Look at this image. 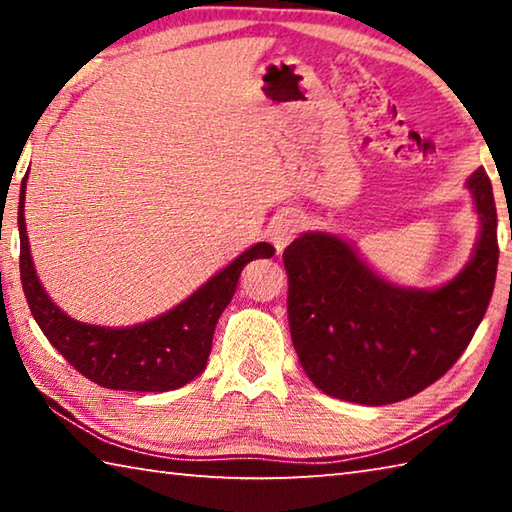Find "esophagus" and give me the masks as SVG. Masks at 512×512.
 <instances>
[{"label": "esophagus", "mask_w": 512, "mask_h": 512, "mask_svg": "<svg viewBox=\"0 0 512 512\" xmlns=\"http://www.w3.org/2000/svg\"><path fill=\"white\" fill-rule=\"evenodd\" d=\"M300 230H302V219L298 214H282L280 219L271 225V239L277 248V253H282V250L298 237Z\"/></svg>", "instance_id": "34e87169"}]
</instances>
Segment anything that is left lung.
<instances>
[{
    "label": "left lung",
    "mask_w": 512,
    "mask_h": 512,
    "mask_svg": "<svg viewBox=\"0 0 512 512\" xmlns=\"http://www.w3.org/2000/svg\"><path fill=\"white\" fill-rule=\"evenodd\" d=\"M481 235L443 287L386 282L343 239L305 232L284 250L291 341L307 377L345 402L381 406L424 391L454 366L490 305L497 280V207L485 169L467 178Z\"/></svg>",
    "instance_id": "8db88e82"
}]
</instances>
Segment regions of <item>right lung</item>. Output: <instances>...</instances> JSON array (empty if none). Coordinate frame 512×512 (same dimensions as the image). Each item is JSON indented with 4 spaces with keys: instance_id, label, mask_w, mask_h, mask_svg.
<instances>
[{
    "instance_id": "add662e5",
    "label": "right lung",
    "mask_w": 512,
    "mask_h": 512,
    "mask_svg": "<svg viewBox=\"0 0 512 512\" xmlns=\"http://www.w3.org/2000/svg\"><path fill=\"white\" fill-rule=\"evenodd\" d=\"M24 194L20 187L17 228H20V277L29 309L49 343L94 384L112 391L164 393L176 391L201 375L212 350L216 320L230 305L239 275L253 259L273 257L271 244H255L235 262L207 280L185 302L167 314L133 327H99L69 318L51 302L33 268L27 225H24Z\"/></svg>"
}]
</instances>
